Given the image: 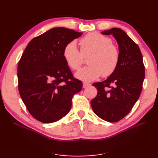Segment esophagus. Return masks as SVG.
<instances>
[{"label":"esophagus","instance_id":"obj_1","mask_svg":"<svg viewBox=\"0 0 158 158\" xmlns=\"http://www.w3.org/2000/svg\"><path fill=\"white\" fill-rule=\"evenodd\" d=\"M90 84H88V83H85V82H84L83 83V88H87L88 86H89Z\"/></svg>","mask_w":158,"mask_h":158}]
</instances>
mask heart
<instances>
[{
    "label": "heart",
    "instance_id": "1",
    "mask_svg": "<svg viewBox=\"0 0 158 158\" xmlns=\"http://www.w3.org/2000/svg\"><path fill=\"white\" fill-rule=\"evenodd\" d=\"M81 51L74 41H70L63 50V57L66 64L73 70H78L83 64L84 57L90 55L89 64L76 73L78 79L84 82H92L102 75L111 76L117 68L120 52L112 44L109 37L97 32L89 33L80 40Z\"/></svg>",
    "mask_w": 158,
    "mask_h": 158
}]
</instances>
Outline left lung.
Segmentation results:
<instances>
[{"label":"left lung","instance_id":"1","mask_svg":"<svg viewBox=\"0 0 158 158\" xmlns=\"http://www.w3.org/2000/svg\"><path fill=\"white\" fill-rule=\"evenodd\" d=\"M102 33L113 35L117 40L120 59L117 69L107 80L93 84L98 94L91 106L99 118L114 123L128 114L139 98L145 69L139 47L127 33L113 27Z\"/></svg>","mask_w":158,"mask_h":158}]
</instances>
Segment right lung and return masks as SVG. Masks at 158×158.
Listing matches in <instances>:
<instances>
[{
	"label": "right lung",
	"instance_id": "obj_1",
	"mask_svg": "<svg viewBox=\"0 0 158 158\" xmlns=\"http://www.w3.org/2000/svg\"><path fill=\"white\" fill-rule=\"evenodd\" d=\"M82 35L55 27L33 38L23 51L18 66V89L36 120H60L69 112L73 95L82 89V82L73 77L63 57L64 47Z\"/></svg>",
	"mask_w": 158,
	"mask_h": 158
}]
</instances>
